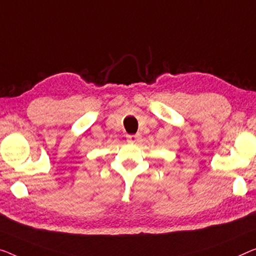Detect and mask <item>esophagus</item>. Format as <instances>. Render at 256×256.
Segmentation results:
<instances>
[{
	"label": "esophagus",
	"instance_id": "esophagus-1",
	"mask_svg": "<svg viewBox=\"0 0 256 256\" xmlns=\"http://www.w3.org/2000/svg\"><path fill=\"white\" fill-rule=\"evenodd\" d=\"M126 138H128V142L136 144V142H139V141H140L141 136H140V134H128Z\"/></svg>",
	"mask_w": 256,
	"mask_h": 256
}]
</instances>
